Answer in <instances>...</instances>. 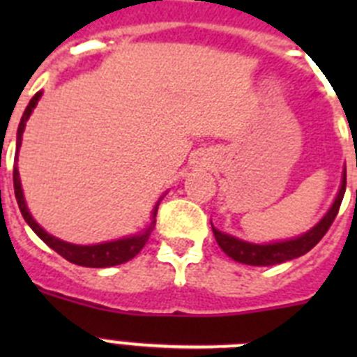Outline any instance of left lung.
Returning <instances> with one entry per match:
<instances>
[{
  "label": "left lung",
  "mask_w": 357,
  "mask_h": 357,
  "mask_svg": "<svg viewBox=\"0 0 357 357\" xmlns=\"http://www.w3.org/2000/svg\"><path fill=\"white\" fill-rule=\"evenodd\" d=\"M345 185H347V169H343V181L342 188L338 191V197L327 211V214L321 218L320 222L307 230L305 234L298 236L295 239H288V241H279V243H270V245H255V243L243 241V239L229 236L225 232H220L218 229L213 227L214 238H216L218 245L225 252L229 257L243 264H250V266H273V264L286 263V261L296 259L301 255L307 254L311 248L320 241L329 227L333 225L334 218L338 214L340 206H342L343 195H345ZM213 225V223H211Z\"/></svg>",
  "instance_id": "1"
}]
</instances>
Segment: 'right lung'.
I'll return each instance as SVG.
<instances>
[{"instance_id": "right-lung-1", "label": "right lung", "mask_w": 357, "mask_h": 357, "mask_svg": "<svg viewBox=\"0 0 357 357\" xmlns=\"http://www.w3.org/2000/svg\"><path fill=\"white\" fill-rule=\"evenodd\" d=\"M40 91L31 98L30 103H28L26 110H24L23 118H21V123H19L17 128V143H15V162H17V153L19 146H21V141H23V132L24 127H26V121L30 118L31 110L36 109L37 102L40 98ZM14 191H15V200H17V206L23 218L26 220L28 225L31 227V230L43 239L50 248L61 254L64 259H68L69 263L78 264V266H87V268H109L116 266V264H123L127 261L134 259L135 255L143 250V247L146 245L148 238H150V232L155 227V216H157V204L155 209H153V222L150 223L144 232H139V234L132 236V238H123L118 239V241H109V243H100V245H89V247H82V245H71V243H66L62 239H56L53 236H50L39 223L31 218L30 211L26 207V202H24L23 197V189H21V181H19V169L17 166H14Z\"/></svg>"}]
</instances>
